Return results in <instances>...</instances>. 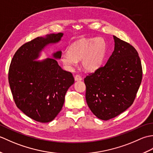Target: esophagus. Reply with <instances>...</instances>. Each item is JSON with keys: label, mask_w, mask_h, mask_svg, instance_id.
<instances>
[{"label": "esophagus", "mask_w": 153, "mask_h": 153, "mask_svg": "<svg viewBox=\"0 0 153 153\" xmlns=\"http://www.w3.org/2000/svg\"><path fill=\"white\" fill-rule=\"evenodd\" d=\"M74 79H75V81H81V80H82V77H81L80 76H79V75H76V76H75Z\"/></svg>", "instance_id": "obj_1"}]
</instances>
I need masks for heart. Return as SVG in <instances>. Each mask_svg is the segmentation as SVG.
Instances as JSON below:
<instances>
[{
  "label": "heart",
  "mask_w": 153,
  "mask_h": 153,
  "mask_svg": "<svg viewBox=\"0 0 153 153\" xmlns=\"http://www.w3.org/2000/svg\"><path fill=\"white\" fill-rule=\"evenodd\" d=\"M106 43L103 38L82 39L75 42L68 51L62 54L61 62L67 70H71L76 66L77 60L87 71H94L101 64L105 58Z\"/></svg>",
  "instance_id": "b5f03b06"
}]
</instances>
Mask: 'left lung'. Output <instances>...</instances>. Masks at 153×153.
<instances>
[{"label":"left lung","instance_id":"left-lung-1","mask_svg":"<svg viewBox=\"0 0 153 153\" xmlns=\"http://www.w3.org/2000/svg\"><path fill=\"white\" fill-rule=\"evenodd\" d=\"M114 51L105 66L84 79L87 105L97 118L108 120L130 106L142 80L137 51L116 36Z\"/></svg>","mask_w":153,"mask_h":153}]
</instances>
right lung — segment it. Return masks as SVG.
Returning a JSON list of instances; mask_svg holds the SVG:
<instances>
[{"label":"right lung","mask_w":153,"mask_h":153,"mask_svg":"<svg viewBox=\"0 0 153 153\" xmlns=\"http://www.w3.org/2000/svg\"><path fill=\"white\" fill-rule=\"evenodd\" d=\"M63 33L38 37L19 47L13 56L8 71V82L16 106L35 121L53 120L62 108L65 95L74 78L54 58L36 61L47 45L60 41ZM59 59L62 52L53 54Z\"/></svg>","instance_id":"obj_1"}]
</instances>
